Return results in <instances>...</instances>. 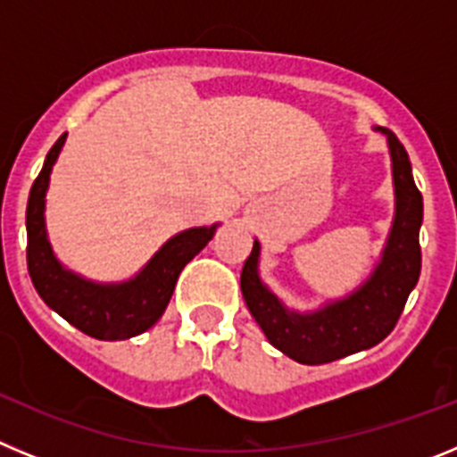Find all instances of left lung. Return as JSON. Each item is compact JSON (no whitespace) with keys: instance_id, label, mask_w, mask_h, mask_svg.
Wrapping results in <instances>:
<instances>
[{"instance_id":"obj_1","label":"left lung","mask_w":457,"mask_h":457,"mask_svg":"<svg viewBox=\"0 0 457 457\" xmlns=\"http://www.w3.org/2000/svg\"><path fill=\"white\" fill-rule=\"evenodd\" d=\"M389 139L395 185V220L382 263L357 293L334 304L300 316L286 309L258 278V242L245 261L240 288L253 320L261 325L274 348L300 364H329L361 353L385 341L401 318L411 288L421 272L419 228L423 220V196L411 179V164L401 139L386 128H378Z\"/></svg>"}]
</instances>
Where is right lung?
I'll return each mask as SVG.
<instances>
[{
    "instance_id": "1",
    "label": "right lung",
    "mask_w": 457,
    "mask_h": 457,
    "mask_svg": "<svg viewBox=\"0 0 457 457\" xmlns=\"http://www.w3.org/2000/svg\"><path fill=\"white\" fill-rule=\"evenodd\" d=\"M66 135L56 139L36 176L27 204V268L40 300L87 337L123 341L155 325L171 300L179 274L212 240L215 226L179 233L153 256L139 277L128 284L100 286L75 277L59 265L46 236V189L52 164Z\"/></svg>"
}]
</instances>
